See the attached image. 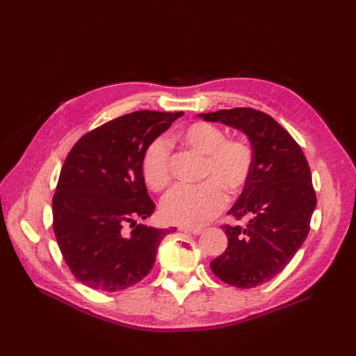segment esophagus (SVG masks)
<instances>
[{
    "instance_id": "obj_1",
    "label": "esophagus",
    "mask_w": 356,
    "mask_h": 356,
    "mask_svg": "<svg viewBox=\"0 0 356 356\" xmlns=\"http://www.w3.org/2000/svg\"><path fill=\"white\" fill-rule=\"evenodd\" d=\"M179 230L190 233V234H200L203 232V229H200V227H181Z\"/></svg>"
}]
</instances>
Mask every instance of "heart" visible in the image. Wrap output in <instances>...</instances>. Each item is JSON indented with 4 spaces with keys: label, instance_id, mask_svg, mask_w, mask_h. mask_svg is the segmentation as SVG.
<instances>
[{
    "label": "heart",
    "instance_id": "b5f03b06",
    "mask_svg": "<svg viewBox=\"0 0 356 356\" xmlns=\"http://www.w3.org/2000/svg\"><path fill=\"white\" fill-rule=\"evenodd\" d=\"M182 147L203 157L197 187H177L161 203V213L169 222L203 225L225 207V195L239 196L250 181L254 152L242 138H225L224 131L211 123L197 122L178 134ZM143 178L148 188L163 191L172 182L169 147L157 138L147 147L141 161Z\"/></svg>",
    "mask_w": 356,
    "mask_h": 356
}]
</instances>
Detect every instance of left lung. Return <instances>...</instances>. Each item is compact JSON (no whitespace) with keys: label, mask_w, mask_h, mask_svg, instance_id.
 I'll return each instance as SVG.
<instances>
[{"label":"left lung","mask_w":356,"mask_h":356,"mask_svg":"<svg viewBox=\"0 0 356 356\" xmlns=\"http://www.w3.org/2000/svg\"><path fill=\"white\" fill-rule=\"evenodd\" d=\"M250 139V181L229 211L245 225L224 224L227 250L211 261L215 276L236 288H255L281 273L306 241L316 208L312 174L296 139L268 114L254 108L199 114Z\"/></svg>","instance_id":"left-lung-1"}]
</instances>
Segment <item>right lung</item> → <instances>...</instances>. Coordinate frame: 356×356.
Masks as SVG:
<instances>
[{
    "instance_id": "add662e5",
    "label": "right lung",
    "mask_w": 356,
    "mask_h": 356,
    "mask_svg": "<svg viewBox=\"0 0 356 356\" xmlns=\"http://www.w3.org/2000/svg\"><path fill=\"white\" fill-rule=\"evenodd\" d=\"M182 114H126L83 135L71 148L51 202L53 232L81 284L111 293L138 284L152 272L160 242L177 230L136 220L156 209L141 172L144 152Z\"/></svg>"
}]
</instances>
